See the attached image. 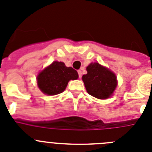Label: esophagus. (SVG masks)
Instances as JSON below:
<instances>
[{"instance_id":"34e87169","label":"esophagus","mask_w":152,"mask_h":152,"mask_svg":"<svg viewBox=\"0 0 152 152\" xmlns=\"http://www.w3.org/2000/svg\"><path fill=\"white\" fill-rule=\"evenodd\" d=\"M77 72H78L79 77H80V78H81V77H82V72H81L80 70H78V71H77Z\"/></svg>"}]
</instances>
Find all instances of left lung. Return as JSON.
Masks as SVG:
<instances>
[{"label": "left lung", "instance_id": "1", "mask_svg": "<svg viewBox=\"0 0 152 152\" xmlns=\"http://www.w3.org/2000/svg\"><path fill=\"white\" fill-rule=\"evenodd\" d=\"M87 72L82 80L88 94L100 100L110 97L117 86L116 75L97 62L91 63Z\"/></svg>", "mask_w": 152, "mask_h": 152}]
</instances>
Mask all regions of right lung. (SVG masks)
Returning <instances> with one entry per match:
<instances>
[{"label":"right lung","mask_w":152,"mask_h":152,"mask_svg":"<svg viewBox=\"0 0 152 152\" xmlns=\"http://www.w3.org/2000/svg\"><path fill=\"white\" fill-rule=\"evenodd\" d=\"M78 78L77 71L66 67L64 62L55 61L39 73L37 84L42 92L46 95L61 94L65 90L71 80Z\"/></svg>","instance_id":"1"}]
</instances>
